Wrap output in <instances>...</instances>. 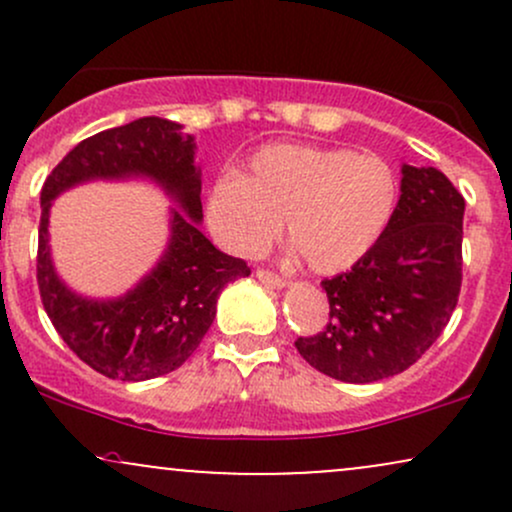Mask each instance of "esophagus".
Returning <instances> with one entry per match:
<instances>
[{
  "instance_id": "esophagus-1",
  "label": "esophagus",
  "mask_w": 512,
  "mask_h": 512,
  "mask_svg": "<svg viewBox=\"0 0 512 512\" xmlns=\"http://www.w3.org/2000/svg\"><path fill=\"white\" fill-rule=\"evenodd\" d=\"M257 279L262 281V284L267 286H274V289H281V286H286V279L284 276H279L276 272H272V269H264V267H257Z\"/></svg>"
}]
</instances>
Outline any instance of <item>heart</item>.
<instances>
[{
    "label": "heart",
    "mask_w": 512,
    "mask_h": 512,
    "mask_svg": "<svg viewBox=\"0 0 512 512\" xmlns=\"http://www.w3.org/2000/svg\"><path fill=\"white\" fill-rule=\"evenodd\" d=\"M397 175L378 154L317 144H267L245 175L209 192V223L238 255H257L279 233L313 272L349 269L378 243L397 207Z\"/></svg>",
    "instance_id": "1"
}]
</instances>
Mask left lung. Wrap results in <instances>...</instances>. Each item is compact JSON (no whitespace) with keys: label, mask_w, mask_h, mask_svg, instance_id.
I'll list each match as a JSON object with an SVG mask.
<instances>
[{"label":"left lung","mask_w":512,"mask_h":512,"mask_svg":"<svg viewBox=\"0 0 512 512\" xmlns=\"http://www.w3.org/2000/svg\"><path fill=\"white\" fill-rule=\"evenodd\" d=\"M464 197L431 166L402 168L385 233L354 267L322 281L330 320L296 349L344 383L392 378L443 334L462 286Z\"/></svg>","instance_id":"obj_1"}]
</instances>
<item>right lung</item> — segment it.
<instances>
[{
  "label": "right lung",
  "instance_id": "right-lung-1",
  "mask_svg": "<svg viewBox=\"0 0 512 512\" xmlns=\"http://www.w3.org/2000/svg\"><path fill=\"white\" fill-rule=\"evenodd\" d=\"M149 174L188 211L174 212V238L159 267L125 299L86 302L59 284L47 250L51 197L81 179ZM202 180L195 168L192 137L161 117H139L129 125L93 134L52 168L40 190L38 276L40 301L52 327L81 361L105 378L139 383L187 361L216 315L223 286L248 276V262L216 250L202 236Z\"/></svg>",
  "mask_w": 512,
  "mask_h": 512
}]
</instances>
